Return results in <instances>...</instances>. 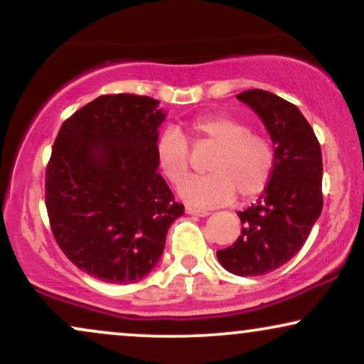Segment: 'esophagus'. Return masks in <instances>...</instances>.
<instances>
[{"label": "esophagus", "instance_id": "34e87169", "mask_svg": "<svg viewBox=\"0 0 364 364\" xmlns=\"http://www.w3.org/2000/svg\"><path fill=\"white\" fill-rule=\"evenodd\" d=\"M186 212L188 213V215H197V217L208 215V212L203 210V208H196V207H191V205L186 207Z\"/></svg>", "mask_w": 364, "mask_h": 364}]
</instances>
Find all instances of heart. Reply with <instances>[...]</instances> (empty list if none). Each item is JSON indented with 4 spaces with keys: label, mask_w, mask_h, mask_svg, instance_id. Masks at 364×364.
<instances>
[{
    "label": "heart",
    "mask_w": 364,
    "mask_h": 364,
    "mask_svg": "<svg viewBox=\"0 0 364 364\" xmlns=\"http://www.w3.org/2000/svg\"><path fill=\"white\" fill-rule=\"evenodd\" d=\"M196 146H215L205 162L207 173L187 178L181 196L196 205H217L233 192L248 200L265 191L275 167V149L265 134L230 114H205L191 122ZM156 159L166 178L178 186L191 171V146L176 129H166L156 141Z\"/></svg>",
    "instance_id": "b5f03b06"
}]
</instances>
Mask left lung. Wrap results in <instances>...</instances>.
<instances>
[{
  "label": "left lung",
  "mask_w": 364,
  "mask_h": 364,
  "mask_svg": "<svg viewBox=\"0 0 364 364\" xmlns=\"http://www.w3.org/2000/svg\"><path fill=\"white\" fill-rule=\"evenodd\" d=\"M255 111L275 144V167L257 203L238 212L242 230L217 250L222 267L238 277L280 268L303 247L323 208L321 149L295 104L263 89L237 94Z\"/></svg>",
  "instance_id": "8db88e82"
}]
</instances>
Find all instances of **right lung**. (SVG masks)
I'll use <instances>...</instances> for the list:
<instances>
[{
	"label": "right lung",
	"mask_w": 364,
	"mask_h": 364,
	"mask_svg": "<svg viewBox=\"0 0 364 364\" xmlns=\"http://www.w3.org/2000/svg\"><path fill=\"white\" fill-rule=\"evenodd\" d=\"M159 101L104 94L63 122L46 166L49 225L64 255L87 275L142 280L183 205L157 172Z\"/></svg>",
	"instance_id": "right-lung-1"
}]
</instances>
